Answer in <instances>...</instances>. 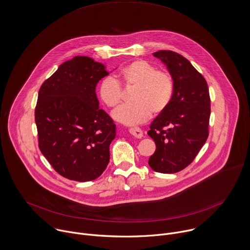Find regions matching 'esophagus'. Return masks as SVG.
<instances>
[{"instance_id":"1","label":"esophagus","mask_w":250,"mask_h":250,"mask_svg":"<svg viewBox=\"0 0 250 250\" xmlns=\"http://www.w3.org/2000/svg\"><path fill=\"white\" fill-rule=\"evenodd\" d=\"M129 132L136 138L143 137V131L139 127H131V128H129Z\"/></svg>"}]
</instances>
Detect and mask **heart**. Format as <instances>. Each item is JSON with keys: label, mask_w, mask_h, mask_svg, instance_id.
Listing matches in <instances>:
<instances>
[{"label": "heart", "mask_w": 250, "mask_h": 250, "mask_svg": "<svg viewBox=\"0 0 250 250\" xmlns=\"http://www.w3.org/2000/svg\"><path fill=\"white\" fill-rule=\"evenodd\" d=\"M117 80L104 78L98 85L97 93L101 102L108 108H117L123 99L119 82L126 87H133L130 95L132 103L122 106L113 113V118L121 124L134 125L148 120L151 114H160L167 108L173 98L174 81L164 70L143 60L133 61L123 66L117 73Z\"/></svg>", "instance_id": "heart-1"}]
</instances>
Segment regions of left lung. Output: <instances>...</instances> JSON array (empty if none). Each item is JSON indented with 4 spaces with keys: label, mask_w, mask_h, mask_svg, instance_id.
Instances as JSON below:
<instances>
[{
    "label": "left lung",
    "mask_w": 250,
    "mask_h": 250,
    "mask_svg": "<svg viewBox=\"0 0 250 250\" xmlns=\"http://www.w3.org/2000/svg\"><path fill=\"white\" fill-rule=\"evenodd\" d=\"M153 56L170 72L174 93L169 106L151 123L147 132L156 144L148 164L155 172L175 174L188 167L207 140L209 89L205 78L182 55L164 50Z\"/></svg>",
    "instance_id": "obj_1"
}]
</instances>
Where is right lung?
<instances>
[{
    "label": "right lung",
    "mask_w": 250,
    "mask_h": 250,
    "mask_svg": "<svg viewBox=\"0 0 250 250\" xmlns=\"http://www.w3.org/2000/svg\"><path fill=\"white\" fill-rule=\"evenodd\" d=\"M109 73L92 58L76 56L40 87L35 108L39 148L68 180L93 181L109 164L116 125L99 109L96 95L97 83Z\"/></svg>",
    "instance_id": "right-lung-1"
}]
</instances>
